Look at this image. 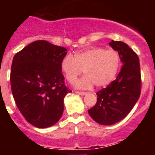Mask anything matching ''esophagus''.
<instances>
[{"label":"esophagus","instance_id":"obj_1","mask_svg":"<svg viewBox=\"0 0 155 155\" xmlns=\"http://www.w3.org/2000/svg\"><path fill=\"white\" fill-rule=\"evenodd\" d=\"M76 92V94H79V95H85V94H86V93H85V92H83V91H75Z\"/></svg>","mask_w":155,"mask_h":155}]
</instances>
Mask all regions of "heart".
Segmentation results:
<instances>
[{"instance_id":"1","label":"heart","mask_w":155,"mask_h":155,"mask_svg":"<svg viewBox=\"0 0 155 155\" xmlns=\"http://www.w3.org/2000/svg\"><path fill=\"white\" fill-rule=\"evenodd\" d=\"M119 53L114 49L91 47L76 51L74 57L67 54L61 62V70L67 80L75 82L82 70L85 76L76 83L80 88L107 86L113 82L121 67Z\"/></svg>"}]
</instances>
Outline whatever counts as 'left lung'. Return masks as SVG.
<instances>
[{"mask_svg":"<svg viewBox=\"0 0 155 155\" xmlns=\"http://www.w3.org/2000/svg\"><path fill=\"white\" fill-rule=\"evenodd\" d=\"M109 46L119 53L123 66L113 82L97 92L96 104L88 109L90 116L103 125H112L125 118L141 93L140 59L137 53L121 41L112 40Z\"/></svg>","mask_w":155,"mask_h":155,"instance_id":"obj_1","label":"left lung"}]
</instances>
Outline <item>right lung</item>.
<instances>
[{
  "label": "right lung",
  "instance_id": "add662e5",
  "mask_svg": "<svg viewBox=\"0 0 155 155\" xmlns=\"http://www.w3.org/2000/svg\"><path fill=\"white\" fill-rule=\"evenodd\" d=\"M67 48L37 40L15 54L11 90L26 121L38 128L54 125L64 112V98L72 91L64 85L61 62Z\"/></svg>",
  "mask_w": 155,
  "mask_h": 155
}]
</instances>
